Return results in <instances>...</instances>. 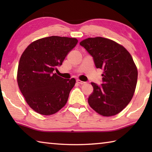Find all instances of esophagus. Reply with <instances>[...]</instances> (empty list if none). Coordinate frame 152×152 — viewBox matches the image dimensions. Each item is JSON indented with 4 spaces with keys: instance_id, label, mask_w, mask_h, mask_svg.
<instances>
[{
    "instance_id": "esophagus-1",
    "label": "esophagus",
    "mask_w": 152,
    "mask_h": 152,
    "mask_svg": "<svg viewBox=\"0 0 152 152\" xmlns=\"http://www.w3.org/2000/svg\"><path fill=\"white\" fill-rule=\"evenodd\" d=\"M76 82L77 83H78V84H84L86 83L85 82H83V81H81V80H76Z\"/></svg>"
}]
</instances>
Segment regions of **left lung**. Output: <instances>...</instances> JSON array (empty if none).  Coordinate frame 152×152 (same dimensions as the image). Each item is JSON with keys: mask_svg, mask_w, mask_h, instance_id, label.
Returning <instances> with one entry per match:
<instances>
[{"mask_svg": "<svg viewBox=\"0 0 152 152\" xmlns=\"http://www.w3.org/2000/svg\"><path fill=\"white\" fill-rule=\"evenodd\" d=\"M80 45L93 57L96 68L103 70V84L91 83L90 107L102 116H114L127 107L135 91L138 73L132 56L123 45L104 37L87 38Z\"/></svg>", "mask_w": 152, "mask_h": 152, "instance_id": "left-lung-1", "label": "left lung"}]
</instances>
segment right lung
<instances>
[{"mask_svg": "<svg viewBox=\"0 0 152 152\" xmlns=\"http://www.w3.org/2000/svg\"><path fill=\"white\" fill-rule=\"evenodd\" d=\"M78 43L76 38L59 36L42 38L27 46L20 56L17 83L27 103L39 114L51 115L68 101L76 80L53 74Z\"/></svg>", "mask_w": 152, "mask_h": 152, "instance_id": "obj_1", "label": "right lung"}]
</instances>
